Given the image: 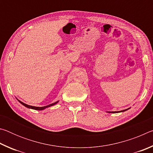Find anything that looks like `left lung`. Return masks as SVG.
Listing matches in <instances>:
<instances>
[{
  "mask_svg": "<svg viewBox=\"0 0 153 153\" xmlns=\"http://www.w3.org/2000/svg\"><path fill=\"white\" fill-rule=\"evenodd\" d=\"M129 108H127V109L125 110H123V111H109L108 113H120V112H123V111H126L127 110H128Z\"/></svg>",
  "mask_w": 153,
  "mask_h": 153,
  "instance_id": "left-lung-1",
  "label": "left lung"
}]
</instances>
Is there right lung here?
<instances>
[{
	"instance_id": "right-lung-1",
	"label": "right lung",
	"mask_w": 153,
	"mask_h": 153,
	"mask_svg": "<svg viewBox=\"0 0 153 153\" xmlns=\"http://www.w3.org/2000/svg\"><path fill=\"white\" fill-rule=\"evenodd\" d=\"M18 101H19V102L22 105H23L24 106H25V107L29 108H32V109H34V110H38V111H41V110L45 109L46 108H48V107H51V106H53V105H56V103H57V102H59V101H56V102H55L52 103V104H51V105H47V106H45V107H33V106H31V105H27V104H25L24 102H22V101H20V100H18Z\"/></svg>"
}]
</instances>
